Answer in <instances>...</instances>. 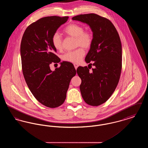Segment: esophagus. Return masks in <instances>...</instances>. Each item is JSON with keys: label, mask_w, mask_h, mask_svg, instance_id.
<instances>
[{"label": "esophagus", "mask_w": 148, "mask_h": 148, "mask_svg": "<svg viewBox=\"0 0 148 148\" xmlns=\"http://www.w3.org/2000/svg\"><path fill=\"white\" fill-rule=\"evenodd\" d=\"M74 67H75V69H77V67L79 66V64L76 63L74 64Z\"/></svg>", "instance_id": "1"}]
</instances>
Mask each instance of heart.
<instances>
[{"label": "heart", "mask_w": 148, "mask_h": 148, "mask_svg": "<svg viewBox=\"0 0 148 148\" xmlns=\"http://www.w3.org/2000/svg\"><path fill=\"white\" fill-rule=\"evenodd\" d=\"M64 33L67 35L76 38L77 47H83L85 49H88L92 46L93 37L90 31H84L83 27L75 23H73L67 26L64 29ZM51 42L54 47L58 50L63 48V41L61 35L56 33L53 35ZM85 50L83 48L69 51L63 56V60L73 63H78L85 56Z\"/></svg>", "instance_id": "b5f03b06"}]
</instances>
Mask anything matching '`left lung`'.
<instances>
[{"label":"left lung","mask_w":148,"mask_h":148,"mask_svg":"<svg viewBox=\"0 0 148 148\" xmlns=\"http://www.w3.org/2000/svg\"><path fill=\"white\" fill-rule=\"evenodd\" d=\"M72 19L87 24L92 32V43L85 60L87 63L93 61L94 68L89 71L91 68L80 66L77 72L82 80L80 90L85 102L100 106L111 97L119 81L122 67L119 35L111 21L97 14H80Z\"/></svg>","instance_id":"8db88e82"}]
</instances>
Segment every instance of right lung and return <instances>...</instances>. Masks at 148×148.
<instances>
[{
    "label": "right lung",
    "instance_id": "obj_1",
    "mask_svg": "<svg viewBox=\"0 0 148 148\" xmlns=\"http://www.w3.org/2000/svg\"><path fill=\"white\" fill-rule=\"evenodd\" d=\"M68 16H51L42 18L29 25L24 32L21 44V66L24 77L29 90L42 105L54 108L65 100L71 78L76 70L71 63L63 62L54 71L51 63H59L51 38Z\"/></svg>",
    "mask_w": 148,
    "mask_h": 148
}]
</instances>
